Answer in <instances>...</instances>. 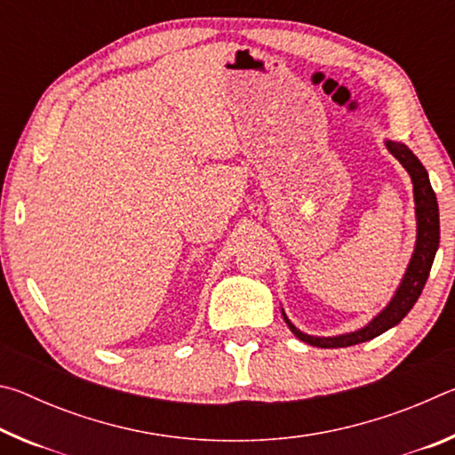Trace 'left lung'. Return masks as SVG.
I'll list each match as a JSON object with an SVG mask.
<instances>
[{
	"label": "left lung",
	"instance_id": "obj_1",
	"mask_svg": "<svg viewBox=\"0 0 455 455\" xmlns=\"http://www.w3.org/2000/svg\"><path fill=\"white\" fill-rule=\"evenodd\" d=\"M385 146H387V150L399 160V164L405 168L413 184L415 225H418V228H415L418 230V235H415L413 255L410 259V265L405 268L403 279L399 283L395 295L391 297L387 307H383V311L377 313L365 327L351 331V333L333 335V337L307 335L301 329L292 325L287 315H284V311L281 309L283 319L289 325L291 333L305 343L315 345V347H323V349L349 347V345L365 343L369 339H373L377 335L385 333L387 329L395 327L397 323L413 309L415 301H418L423 287H426L431 265H434L437 246H440V209H437V198H435L434 188H431L429 184L426 166L419 163V158L415 156L405 144L385 140Z\"/></svg>",
	"mask_w": 455,
	"mask_h": 455
}]
</instances>
